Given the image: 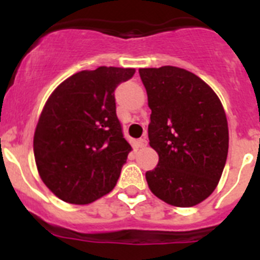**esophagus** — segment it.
Wrapping results in <instances>:
<instances>
[{
    "label": "esophagus",
    "instance_id": "obj_1",
    "mask_svg": "<svg viewBox=\"0 0 260 260\" xmlns=\"http://www.w3.org/2000/svg\"><path fill=\"white\" fill-rule=\"evenodd\" d=\"M138 146H140L141 148H142V147H146L147 146L146 138H140V140H138Z\"/></svg>",
    "mask_w": 260,
    "mask_h": 260
}]
</instances>
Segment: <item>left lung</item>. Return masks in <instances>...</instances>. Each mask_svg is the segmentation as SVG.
Here are the masks:
<instances>
[{"label":"left lung","instance_id":"left-lung-1","mask_svg":"<svg viewBox=\"0 0 260 260\" xmlns=\"http://www.w3.org/2000/svg\"><path fill=\"white\" fill-rule=\"evenodd\" d=\"M151 123L149 146L158 164L146 172L152 192L165 203L190 208L216 187L229 148L221 102L200 78L176 67L140 69Z\"/></svg>","mask_w":260,"mask_h":260}]
</instances>
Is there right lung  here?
Segmentation results:
<instances>
[{"label":"right lung","instance_id":"add662e5","mask_svg":"<svg viewBox=\"0 0 260 260\" xmlns=\"http://www.w3.org/2000/svg\"><path fill=\"white\" fill-rule=\"evenodd\" d=\"M135 69L99 67L62 81L34 136L41 180L62 201L85 205L113 190L132 147L115 113L114 90Z\"/></svg>","mask_w":260,"mask_h":260}]
</instances>
